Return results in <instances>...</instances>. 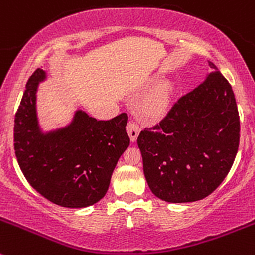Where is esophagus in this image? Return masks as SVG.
<instances>
[{
  "instance_id": "esophagus-1",
  "label": "esophagus",
  "mask_w": 255,
  "mask_h": 255,
  "mask_svg": "<svg viewBox=\"0 0 255 255\" xmlns=\"http://www.w3.org/2000/svg\"><path fill=\"white\" fill-rule=\"evenodd\" d=\"M139 130H140V127L137 122H134V121H129V122H128L127 132L132 142H135V140H137L138 134H139Z\"/></svg>"
}]
</instances>
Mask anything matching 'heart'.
<instances>
[{
	"label": "heart",
	"instance_id": "b5f03b06",
	"mask_svg": "<svg viewBox=\"0 0 255 255\" xmlns=\"http://www.w3.org/2000/svg\"><path fill=\"white\" fill-rule=\"evenodd\" d=\"M173 87L169 82H162L145 100L143 111L149 117H160L167 112L172 97Z\"/></svg>",
	"mask_w": 255,
	"mask_h": 255
}]
</instances>
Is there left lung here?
I'll list each match as a JSON object with an SVG mask.
<instances>
[{
    "label": "left lung",
    "instance_id": "left-lung-1",
    "mask_svg": "<svg viewBox=\"0 0 255 255\" xmlns=\"http://www.w3.org/2000/svg\"><path fill=\"white\" fill-rule=\"evenodd\" d=\"M211 72L182 96L159 123L138 135L143 172L154 196L170 203L206 198L231 170L239 147V113L232 86Z\"/></svg>",
    "mask_w": 255,
    "mask_h": 255
}]
</instances>
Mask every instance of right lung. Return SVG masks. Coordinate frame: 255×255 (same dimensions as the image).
Wrapping results in <instances>:
<instances>
[{"instance_id": "right-lung-1", "label": "right lung", "mask_w": 255, "mask_h": 255, "mask_svg": "<svg viewBox=\"0 0 255 255\" xmlns=\"http://www.w3.org/2000/svg\"><path fill=\"white\" fill-rule=\"evenodd\" d=\"M44 78L46 72L37 68L16 112L17 162L29 184L52 203L67 208L92 206L107 193L113 169L129 145L128 116L97 121L77 111L70 126L42 133L36 93Z\"/></svg>"}]
</instances>
